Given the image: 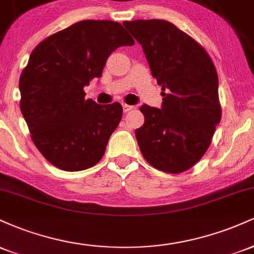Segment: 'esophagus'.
Returning <instances> with one entry per match:
<instances>
[{
	"label": "esophagus",
	"instance_id": "34e87169",
	"mask_svg": "<svg viewBox=\"0 0 254 254\" xmlns=\"http://www.w3.org/2000/svg\"><path fill=\"white\" fill-rule=\"evenodd\" d=\"M132 109H133V106H130V105H127V104L123 105V110H124L125 113L129 112V111H131Z\"/></svg>",
	"mask_w": 254,
	"mask_h": 254
}]
</instances>
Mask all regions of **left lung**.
I'll return each instance as SVG.
<instances>
[{"label": "left lung", "instance_id": "8db88e82", "mask_svg": "<svg viewBox=\"0 0 254 254\" xmlns=\"http://www.w3.org/2000/svg\"><path fill=\"white\" fill-rule=\"evenodd\" d=\"M123 25L141 44L164 97L161 109H139L144 124L135 135L142 155L159 171H188L208 150L221 121L216 68L203 46L170 21Z\"/></svg>", "mask_w": 254, "mask_h": 254}]
</instances>
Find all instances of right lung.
<instances>
[{
	"instance_id": "right-lung-1",
	"label": "right lung",
	"mask_w": 254,
	"mask_h": 254,
	"mask_svg": "<svg viewBox=\"0 0 254 254\" xmlns=\"http://www.w3.org/2000/svg\"><path fill=\"white\" fill-rule=\"evenodd\" d=\"M133 44L119 22L83 20L48 37L32 51L19 81L20 110L32 141L50 164L77 172L104 156L123 107L86 99L83 87L101 76L116 49Z\"/></svg>"
}]
</instances>
